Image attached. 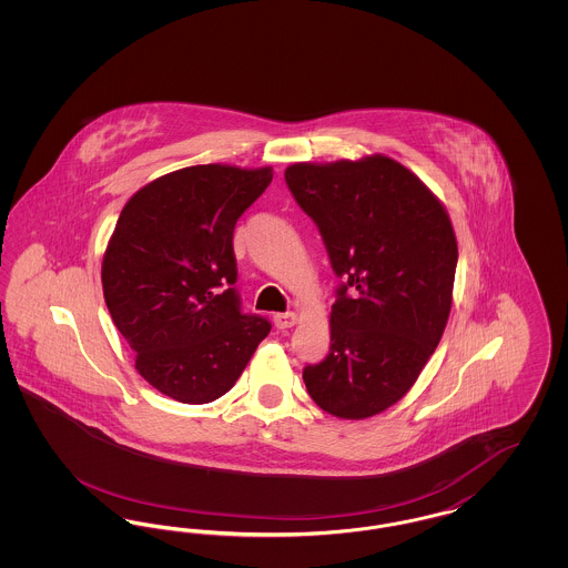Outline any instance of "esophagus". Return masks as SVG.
<instances>
[{
  "instance_id": "1",
  "label": "esophagus",
  "mask_w": 568,
  "mask_h": 568,
  "mask_svg": "<svg viewBox=\"0 0 568 568\" xmlns=\"http://www.w3.org/2000/svg\"><path fill=\"white\" fill-rule=\"evenodd\" d=\"M294 324H296V313H292V311H287V313H276V315H274V325H276L278 329H287V327H292Z\"/></svg>"
}]
</instances>
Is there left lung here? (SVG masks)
Returning a JSON list of instances; mask_svg holds the SVG:
<instances>
[{
    "instance_id": "left-lung-1",
    "label": "left lung",
    "mask_w": 568,
    "mask_h": 568,
    "mask_svg": "<svg viewBox=\"0 0 568 568\" xmlns=\"http://www.w3.org/2000/svg\"><path fill=\"white\" fill-rule=\"evenodd\" d=\"M285 183L341 278L329 352L306 364L325 413L364 419L398 403L430 359L452 311L458 243L443 204L389 158L294 163Z\"/></svg>"
}]
</instances>
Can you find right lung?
<instances>
[{
	"label": "right lung",
	"mask_w": 568,
	"mask_h": 568,
	"mask_svg": "<svg viewBox=\"0 0 568 568\" xmlns=\"http://www.w3.org/2000/svg\"><path fill=\"white\" fill-rule=\"evenodd\" d=\"M271 168L191 165L135 193L110 239L102 285L135 368L165 396L204 405L232 389L271 322L243 313L234 227Z\"/></svg>",
	"instance_id": "right-lung-1"
}]
</instances>
